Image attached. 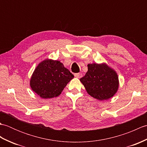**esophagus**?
I'll list each match as a JSON object with an SVG mask.
<instances>
[{
    "label": "esophagus",
    "mask_w": 147,
    "mask_h": 147,
    "mask_svg": "<svg viewBox=\"0 0 147 147\" xmlns=\"http://www.w3.org/2000/svg\"><path fill=\"white\" fill-rule=\"evenodd\" d=\"M74 76L77 78H82V73H76V74H74Z\"/></svg>",
    "instance_id": "1"
}]
</instances>
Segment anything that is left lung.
I'll return each instance as SVG.
<instances>
[{
  "label": "left lung",
  "mask_w": 147,
  "mask_h": 147,
  "mask_svg": "<svg viewBox=\"0 0 147 147\" xmlns=\"http://www.w3.org/2000/svg\"><path fill=\"white\" fill-rule=\"evenodd\" d=\"M88 71L80 82L88 94L98 100H106L117 93L119 77L114 69L105 62L88 64Z\"/></svg>",
  "instance_id": "8db88e82"
}]
</instances>
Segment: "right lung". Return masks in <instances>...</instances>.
Wrapping results in <instances>:
<instances>
[{
    "instance_id": "obj_1",
    "label": "right lung",
    "mask_w": 147,
    "mask_h": 147,
    "mask_svg": "<svg viewBox=\"0 0 147 147\" xmlns=\"http://www.w3.org/2000/svg\"><path fill=\"white\" fill-rule=\"evenodd\" d=\"M74 75L57 60L45 59L37 65L30 80L33 91L40 98L47 99L61 94Z\"/></svg>"
}]
</instances>
